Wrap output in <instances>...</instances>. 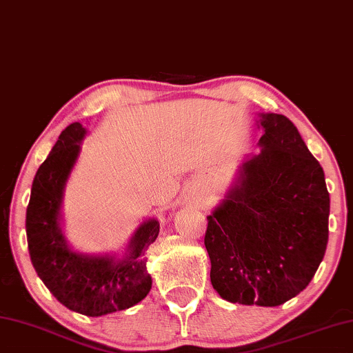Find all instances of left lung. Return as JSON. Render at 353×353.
<instances>
[{"mask_svg":"<svg viewBox=\"0 0 353 353\" xmlns=\"http://www.w3.org/2000/svg\"><path fill=\"white\" fill-rule=\"evenodd\" d=\"M261 154L207 216L212 286L232 303L278 306L314 276L328 242L322 166L283 114H261Z\"/></svg>","mask_w":353,"mask_h":353,"instance_id":"obj_1","label":"left lung"}]
</instances>
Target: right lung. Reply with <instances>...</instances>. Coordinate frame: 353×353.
I'll return each mask as SVG.
<instances>
[{"label":"right lung","mask_w":353,"mask_h":353,"mask_svg":"<svg viewBox=\"0 0 353 353\" xmlns=\"http://www.w3.org/2000/svg\"><path fill=\"white\" fill-rule=\"evenodd\" d=\"M85 133L80 122L65 127L39 166L26 209V237L32 265L50 292L69 310L97 317L127 310L149 294L152 279L144 253L159 236L160 223L149 220L138 228L124 261L88 257L67 248L59 207Z\"/></svg>","instance_id":"right-lung-1"}]
</instances>
